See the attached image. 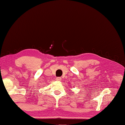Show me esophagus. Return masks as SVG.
<instances>
[{
    "label": "esophagus",
    "instance_id": "obj_1",
    "mask_svg": "<svg viewBox=\"0 0 125 125\" xmlns=\"http://www.w3.org/2000/svg\"><path fill=\"white\" fill-rule=\"evenodd\" d=\"M61 79H62V78L61 77H57V78H56V80L57 81H60L61 80Z\"/></svg>",
    "mask_w": 125,
    "mask_h": 125
}]
</instances>
